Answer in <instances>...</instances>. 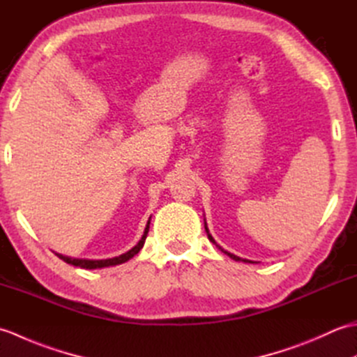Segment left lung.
I'll use <instances>...</instances> for the list:
<instances>
[{"mask_svg": "<svg viewBox=\"0 0 357 357\" xmlns=\"http://www.w3.org/2000/svg\"><path fill=\"white\" fill-rule=\"evenodd\" d=\"M206 230H207V224H206ZM207 233H208V230H207ZM208 239H210L211 242H213V244H216V242H215V239L210 236V233H208ZM219 248H221V247H219ZM221 250H222V248H221ZM222 252H224V250H222ZM224 253H225V255H229V256L231 257V259H234V261H244V262H250V261H247V259H241V257H238V256H234V255H231V253H229V252H224Z\"/></svg>", "mask_w": 357, "mask_h": 357, "instance_id": "left-lung-1", "label": "left lung"}]
</instances>
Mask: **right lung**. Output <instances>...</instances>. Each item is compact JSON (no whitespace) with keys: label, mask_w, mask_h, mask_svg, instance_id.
Masks as SVG:
<instances>
[{"label":"right lung","mask_w":357,"mask_h":357,"mask_svg":"<svg viewBox=\"0 0 357 357\" xmlns=\"http://www.w3.org/2000/svg\"><path fill=\"white\" fill-rule=\"evenodd\" d=\"M149 229H150V219H149V222H147V225H146V230H144V234H142V238L139 239L138 244H136L132 250H128L127 253L119 255V256H116V257H112V259H98V261H93V259H73V257L63 256V255H58V253H56V256L59 257V259H63V261L67 262V264L75 265V267H79V268H87V270L104 268V267H110V265L123 264V262H127L128 259H132V257H133L135 255L139 253V250L142 248L144 242H146Z\"/></svg>","instance_id":"obj_1"}]
</instances>
